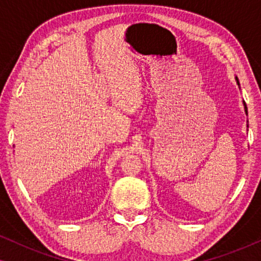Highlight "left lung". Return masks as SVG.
<instances>
[{"label": "left lung", "mask_w": 261, "mask_h": 261, "mask_svg": "<svg viewBox=\"0 0 261 261\" xmlns=\"http://www.w3.org/2000/svg\"><path fill=\"white\" fill-rule=\"evenodd\" d=\"M235 80H237V83H238V85H240V83H239V80H238V77H235ZM244 107H245V112H246V114H247V107H246V103L244 102ZM248 127V126H247Z\"/></svg>", "instance_id": "obj_1"}]
</instances>
